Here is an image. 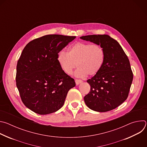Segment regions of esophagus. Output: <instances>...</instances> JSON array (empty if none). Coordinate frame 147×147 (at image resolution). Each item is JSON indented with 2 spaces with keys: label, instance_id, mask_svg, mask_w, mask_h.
<instances>
[{
  "label": "esophagus",
  "instance_id": "34e87169",
  "mask_svg": "<svg viewBox=\"0 0 147 147\" xmlns=\"http://www.w3.org/2000/svg\"><path fill=\"white\" fill-rule=\"evenodd\" d=\"M75 82H76V85L78 86V85L80 84V83H81V82H82V80H78V79H76V80H75Z\"/></svg>",
  "mask_w": 147,
  "mask_h": 147
}]
</instances>
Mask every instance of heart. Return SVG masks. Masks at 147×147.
I'll use <instances>...</instances> for the list:
<instances>
[{
	"instance_id": "b5f03b06",
	"label": "heart",
	"mask_w": 147,
	"mask_h": 147,
	"mask_svg": "<svg viewBox=\"0 0 147 147\" xmlns=\"http://www.w3.org/2000/svg\"><path fill=\"white\" fill-rule=\"evenodd\" d=\"M59 64L65 73L71 74L77 65L75 72L77 77L93 76L102 69L105 60V52L98 44L78 42L72 45L68 53L60 51L57 56Z\"/></svg>"
}]
</instances>
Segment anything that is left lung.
Returning <instances> with one entry per match:
<instances>
[{"instance_id":"obj_1","label":"left lung","mask_w":147,"mask_h":147,"mask_svg":"<svg viewBox=\"0 0 147 147\" xmlns=\"http://www.w3.org/2000/svg\"><path fill=\"white\" fill-rule=\"evenodd\" d=\"M81 39L100 45L105 60L99 72L87 81L90 92L84 97L86 105L99 112L118 107L128 97L133 78L129 60L118 42L108 35L82 36Z\"/></svg>"}]
</instances>
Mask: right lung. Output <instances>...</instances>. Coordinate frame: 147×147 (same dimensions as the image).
Wrapping results in <instances>:
<instances>
[{"label":"right lung","instance_id":"1","mask_svg":"<svg viewBox=\"0 0 147 147\" xmlns=\"http://www.w3.org/2000/svg\"><path fill=\"white\" fill-rule=\"evenodd\" d=\"M76 36L47 35L25 47L17 61L16 86L25 106L39 115L57 111L63 106L74 80L61 69L58 53Z\"/></svg>","mask_w":147,"mask_h":147}]
</instances>
